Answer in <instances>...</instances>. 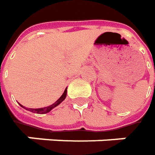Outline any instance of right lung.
Here are the masks:
<instances>
[{"label":"right lung","mask_w":155,"mask_h":155,"mask_svg":"<svg viewBox=\"0 0 155 155\" xmlns=\"http://www.w3.org/2000/svg\"><path fill=\"white\" fill-rule=\"evenodd\" d=\"M66 96H67V88L65 89V91H64V93L62 94L61 97L59 98V99L56 100V102L54 103V104H52L50 106H47V107H44V108H38V109H31V108H29L28 110L30 111H31V112H34V113H38V114H45V113H48V112H50L51 110L53 109V108H55L56 106H57L58 104H60L66 98ZM21 105V104H20ZM22 106V105H21ZM23 108H25L24 106H22ZM27 110V109H26Z\"/></svg>","instance_id":"right-lung-1"}]
</instances>
